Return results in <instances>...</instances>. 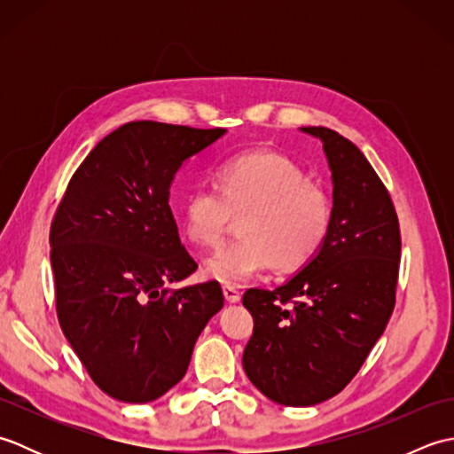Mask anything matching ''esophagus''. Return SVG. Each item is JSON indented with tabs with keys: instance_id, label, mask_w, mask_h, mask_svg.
I'll use <instances>...</instances> for the list:
<instances>
[{
	"instance_id": "34e87169",
	"label": "esophagus",
	"mask_w": 454,
	"mask_h": 454,
	"mask_svg": "<svg viewBox=\"0 0 454 454\" xmlns=\"http://www.w3.org/2000/svg\"><path fill=\"white\" fill-rule=\"evenodd\" d=\"M222 293H224L226 302H230V304H236V302H239V298H242V293H239L236 286H230V285L222 286Z\"/></svg>"
}]
</instances>
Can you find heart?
<instances>
[{
  "label": "heart",
  "mask_w": 454,
  "mask_h": 454,
  "mask_svg": "<svg viewBox=\"0 0 454 454\" xmlns=\"http://www.w3.org/2000/svg\"><path fill=\"white\" fill-rule=\"evenodd\" d=\"M216 187L191 191L179 210L183 232L200 247H218L244 216V239L207 259L208 278L242 285L273 265L294 271L322 252L333 200L291 158L271 150L238 153L216 169Z\"/></svg>",
  "instance_id": "obj_1"
}]
</instances>
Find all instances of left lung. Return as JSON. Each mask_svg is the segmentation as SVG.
Instances as JSON below:
<instances>
[{"mask_svg": "<svg viewBox=\"0 0 454 454\" xmlns=\"http://www.w3.org/2000/svg\"><path fill=\"white\" fill-rule=\"evenodd\" d=\"M302 130L322 140L332 169L330 236L291 281L244 293L254 316L244 371L293 408L335 396L359 372L396 304L402 249L390 192L363 152L335 130Z\"/></svg>", "mask_w": 454, "mask_h": 454, "instance_id": "1", "label": "left lung"}]
</instances>
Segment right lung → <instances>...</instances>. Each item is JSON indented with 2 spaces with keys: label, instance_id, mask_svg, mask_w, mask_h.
I'll list each match as a JSON object with an SVG mask.
<instances>
[{
  "label": "right lung",
  "instance_id": "obj_1",
  "mask_svg": "<svg viewBox=\"0 0 454 454\" xmlns=\"http://www.w3.org/2000/svg\"><path fill=\"white\" fill-rule=\"evenodd\" d=\"M224 129L132 121L75 169L51 224L56 314L85 371L111 398L146 403L185 376L197 337L224 306L197 271L169 208L173 176Z\"/></svg>",
  "mask_w": 454,
  "mask_h": 454
}]
</instances>
